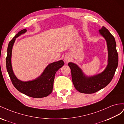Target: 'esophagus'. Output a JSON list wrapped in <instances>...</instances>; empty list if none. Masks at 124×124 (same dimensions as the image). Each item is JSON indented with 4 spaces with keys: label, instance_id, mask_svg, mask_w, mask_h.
I'll list each match as a JSON object with an SVG mask.
<instances>
[{
    "label": "esophagus",
    "instance_id": "esophagus-1",
    "mask_svg": "<svg viewBox=\"0 0 124 124\" xmlns=\"http://www.w3.org/2000/svg\"><path fill=\"white\" fill-rule=\"evenodd\" d=\"M69 60H70V59H69L68 57H67V56H65V58H64V61H65V62H68L69 61Z\"/></svg>",
    "mask_w": 124,
    "mask_h": 124
}]
</instances>
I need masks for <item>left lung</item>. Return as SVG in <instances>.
Instances as JSON below:
<instances>
[{
  "instance_id": "obj_1",
  "label": "left lung",
  "mask_w": 124,
  "mask_h": 124,
  "mask_svg": "<svg viewBox=\"0 0 124 124\" xmlns=\"http://www.w3.org/2000/svg\"><path fill=\"white\" fill-rule=\"evenodd\" d=\"M99 32L107 41L108 50V64L104 71L88 77L75 63L70 62L68 64L71 70L74 86L81 93H93L107 86L113 79L117 68L118 56L114 37L104 26L99 30Z\"/></svg>"
}]
</instances>
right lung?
<instances>
[{"instance_id": "add662e5", "label": "right lung", "mask_w": 124, "mask_h": 124, "mask_svg": "<svg viewBox=\"0 0 124 124\" xmlns=\"http://www.w3.org/2000/svg\"><path fill=\"white\" fill-rule=\"evenodd\" d=\"M26 31V29L21 30L9 42L6 58L7 70L12 84L17 90L32 98H44L52 93L55 73L64 65V63L62 60H60L50 63L46 68L40 76L33 80L23 82L17 79L13 72L11 65L12 47L16 39Z\"/></svg>"}]
</instances>
